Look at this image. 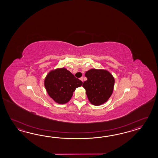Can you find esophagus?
<instances>
[{
  "instance_id": "obj_1",
  "label": "esophagus",
  "mask_w": 158,
  "mask_h": 158,
  "mask_svg": "<svg viewBox=\"0 0 158 158\" xmlns=\"http://www.w3.org/2000/svg\"><path fill=\"white\" fill-rule=\"evenodd\" d=\"M80 79L81 81H82V82H83V81H84V79H83V77H81L80 78Z\"/></svg>"
}]
</instances>
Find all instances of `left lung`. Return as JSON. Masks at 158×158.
I'll return each instance as SVG.
<instances>
[{"label":"left lung","instance_id":"obj_1","mask_svg":"<svg viewBox=\"0 0 158 158\" xmlns=\"http://www.w3.org/2000/svg\"><path fill=\"white\" fill-rule=\"evenodd\" d=\"M87 80L82 86L89 101L94 106H100L108 101L112 94L114 79L107 70L91 69L85 73Z\"/></svg>","mask_w":158,"mask_h":158}]
</instances>
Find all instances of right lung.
I'll return each instance as SVG.
<instances>
[{
    "label": "right lung",
    "mask_w": 158,
    "mask_h": 158,
    "mask_svg": "<svg viewBox=\"0 0 158 158\" xmlns=\"http://www.w3.org/2000/svg\"><path fill=\"white\" fill-rule=\"evenodd\" d=\"M82 85L81 81L64 68L50 71L44 80L47 93L59 104H65L70 101L76 89Z\"/></svg>",
    "instance_id": "add662e5"
}]
</instances>
